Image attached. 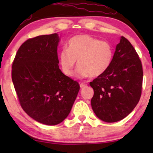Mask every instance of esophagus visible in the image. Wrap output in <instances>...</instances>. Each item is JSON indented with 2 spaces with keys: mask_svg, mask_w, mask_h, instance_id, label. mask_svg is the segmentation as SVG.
<instances>
[{
  "mask_svg": "<svg viewBox=\"0 0 153 153\" xmlns=\"http://www.w3.org/2000/svg\"><path fill=\"white\" fill-rule=\"evenodd\" d=\"M80 86L81 88H85L87 86V83H85V82H81V83L80 84Z\"/></svg>",
  "mask_w": 153,
  "mask_h": 153,
  "instance_id": "34e87169",
  "label": "esophagus"
}]
</instances>
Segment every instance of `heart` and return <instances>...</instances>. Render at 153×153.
<instances>
[{
    "label": "heart",
    "mask_w": 153,
    "mask_h": 153,
    "mask_svg": "<svg viewBox=\"0 0 153 153\" xmlns=\"http://www.w3.org/2000/svg\"><path fill=\"white\" fill-rule=\"evenodd\" d=\"M113 58L111 45L89 35H77L68 42V49L59 53V63L67 76L74 75L77 61L78 76L98 77L109 68Z\"/></svg>",
    "instance_id": "1"
}]
</instances>
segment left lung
Masks as SVG:
<instances>
[{
	"mask_svg": "<svg viewBox=\"0 0 153 153\" xmlns=\"http://www.w3.org/2000/svg\"><path fill=\"white\" fill-rule=\"evenodd\" d=\"M143 79L138 54L129 40L122 36L109 68L90 82L94 91L91 106L95 114L106 122L125 118L140 101Z\"/></svg>",
	"mask_w": 153,
	"mask_h": 153,
	"instance_id": "left-lung-1",
	"label": "left lung"
}]
</instances>
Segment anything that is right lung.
<instances>
[{"label":"right lung","mask_w":153,"mask_h":153,"mask_svg":"<svg viewBox=\"0 0 153 153\" xmlns=\"http://www.w3.org/2000/svg\"><path fill=\"white\" fill-rule=\"evenodd\" d=\"M57 34L29 39L12 64L11 77L19 103L29 117L56 125L68 117L80 85L59 69Z\"/></svg>","instance_id":"obj_1"}]
</instances>
